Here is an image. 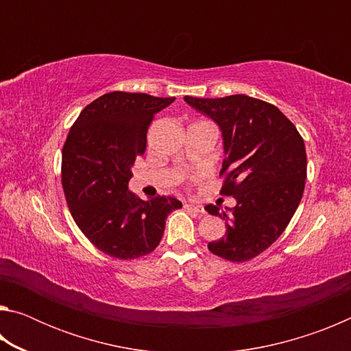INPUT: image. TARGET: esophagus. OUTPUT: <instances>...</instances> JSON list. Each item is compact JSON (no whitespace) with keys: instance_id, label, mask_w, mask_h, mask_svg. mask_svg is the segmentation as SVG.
Here are the masks:
<instances>
[{"instance_id":"obj_1","label":"esophagus","mask_w":351,"mask_h":351,"mask_svg":"<svg viewBox=\"0 0 351 351\" xmlns=\"http://www.w3.org/2000/svg\"><path fill=\"white\" fill-rule=\"evenodd\" d=\"M184 207H186V209H189V210H193V212L199 213V215H203V213H206L204 207L199 206V204H186Z\"/></svg>"}]
</instances>
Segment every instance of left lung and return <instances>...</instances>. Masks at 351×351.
<instances>
[{
  "label": "left lung",
  "mask_w": 351,
  "mask_h": 351,
  "mask_svg": "<svg viewBox=\"0 0 351 351\" xmlns=\"http://www.w3.org/2000/svg\"><path fill=\"white\" fill-rule=\"evenodd\" d=\"M184 100L219 127L221 193L237 201L226 210L206 206L226 221V235L207 247L229 261L251 260L283 234L300 203L306 180L304 139L277 106L245 94Z\"/></svg>",
  "instance_id": "obj_1"
}]
</instances>
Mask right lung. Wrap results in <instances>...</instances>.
Listing matches in <instances>:
<instances>
[{
	"label": "right lung",
	"instance_id": "add662e5",
	"mask_svg": "<svg viewBox=\"0 0 351 351\" xmlns=\"http://www.w3.org/2000/svg\"><path fill=\"white\" fill-rule=\"evenodd\" d=\"M175 97L114 91L77 117L62 153V184L75 224L99 251L121 260L150 254L180 199H139L128 190L136 158L145 152L147 130Z\"/></svg>",
	"mask_w": 351,
	"mask_h": 351
}]
</instances>
